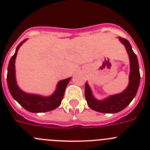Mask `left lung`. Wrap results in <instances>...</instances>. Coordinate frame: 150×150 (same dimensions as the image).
Returning a JSON list of instances; mask_svg holds the SVG:
<instances>
[{"label": "left lung", "mask_w": 150, "mask_h": 150, "mask_svg": "<svg viewBox=\"0 0 150 150\" xmlns=\"http://www.w3.org/2000/svg\"><path fill=\"white\" fill-rule=\"evenodd\" d=\"M121 43L125 46L130 59L129 83L124 91L117 95H111L102 100H98L93 96L87 82L85 85V96L87 104L91 109L104 113H115L124 110L132 102L137 94L140 85V71L136 54L132 50V46L125 38H119Z\"/></svg>", "instance_id": "1"}]
</instances>
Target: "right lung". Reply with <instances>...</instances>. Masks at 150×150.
I'll return each mask as SVG.
<instances>
[{
	"label": "right lung",
	"instance_id": "right-lung-1",
	"mask_svg": "<svg viewBox=\"0 0 150 150\" xmlns=\"http://www.w3.org/2000/svg\"><path fill=\"white\" fill-rule=\"evenodd\" d=\"M27 39L22 41L16 47L15 54L11 57L7 69V85L10 92L13 98L20 104L23 108L29 112H44L55 110L59 107L63 99L64 91L67 84L71 80V77L59 82L57 88L51 96L43 97L40 95L27 94L18 88L16 81L15 60L17 52L21 45Z\"/></svg>",
	"mask_w": 150,
	"mask_h": 150
}]
</instances>
